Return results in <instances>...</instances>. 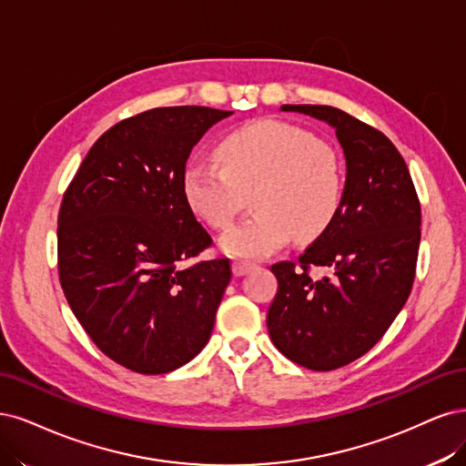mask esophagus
Returning a JSON list of instances; mask_svg holds the SVG:
<instances>
[{"mask_svg":"<svg viewBox=\"0 0 466 466\" xmlns=\"http://www.w3.org/2000/svg\"><path fill=\"white\" fill-rule=\"evenodd\" d=\"M253 267H255V263H251V261H234L232 263V273H234V277H244L251 271Z\"/></svg>","mask_w":466,"mask_h":466,"instance_id":"1","label":"esophagus"}]
</instances>
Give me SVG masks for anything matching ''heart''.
Masks as SVG:
<instances>
[{
  "instance_id": "1",
  "label": "heart",
  "mask_w": 466,
  "mask_h": 466,
  "mask_svg": "<svg viewBox=\"0 0 466 466\" xmlns=\"http://www.w3.org/2000/svg\"><path fill=\"white\" fill-rule=\"evenodd\" d=\"M220 162L191 158L184 198L215 228H227L253 189L255 211L220 238L222 251L261 259L289 242L319 236L339 211L342 164L333 147L296 126L263 119L222 139Z\"/></svg>"
}]
</instances>
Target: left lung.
<instances>
[{
  "instance_id": "obj_1",
  "label": "left lung",
  "mask_w": 466,
  "mask_h": 466,
  "mask_svg": "<svg viewBox=\"0 0 466 466\" xmlns=\"http://www.w3.org/2000/svg\"><path fill=\"white\" fill-rule=\"evenodd\" d=\"M335 129L347 162L339 211L279 280L268 335L292 362L331 371L378 342L407 304L420 248V201L407 162L378 129L333 106L282 104ZM309 266L328 271L311 278Z\"/></svg>"
}]
</instances>
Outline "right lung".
Instances as JSON below:
<instances>
[{
  "mask_svg": "<svg viewBox=\"0 0 466 466\" xmlns=\"http://www.w3.org/2000/svg\"><path fill=\"white\" fill-rule=\"evenodd\" d=\"M234 112L153 108L100 135L57 217V268L86 335L124 368L158 375L211 339L232 279L228 259L186 261L211 236L184 198V168L203 133Z\"/></svg>",
  "mask_w": 466,
  "mask_h": 466,
  "instance_id": "1",
  "label": "right lung"
}]
</instances>
